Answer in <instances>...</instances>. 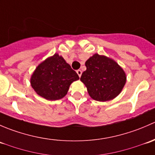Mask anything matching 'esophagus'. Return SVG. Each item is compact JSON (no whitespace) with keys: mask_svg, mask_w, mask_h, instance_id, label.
Wrapping results in <instances>:
<instances>
[{"mask_svg":"<svg viewBox=\"0 0 155 155\" xmlns=\"http://www.w3.org/2000/svg\"><path fill=\"white\" fill-rule=\"evenodd\" d=\"M76 73H77V74H78V76H79V77H81V76H82V70H78L77 71H76Z\"/></svg>","mask_w":155,"mask_h":155,"instance_id":"esophagus-1","label":"esophagus"}]
</instances>
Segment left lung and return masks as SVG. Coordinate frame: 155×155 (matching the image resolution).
<instances>
[{
	"label": "left lung",
	"instance_id": "1",
	"mask_svg": "<svg viewBox=\"0 0 155 155\" xmlns=\"http://www.w3.org/2000/svg\"><path fill=\"white\" fill-rule=\"evenodd\" d=\"M86 70L80 80L85 84L92 99L110 101L116 97L126 83V74L114 60L94 54L85 62Z\"/></svg>",
	"mask_w": 155,
	"mask_h": 155
}]
</instances>
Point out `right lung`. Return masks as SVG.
<instances>
[{
  "mask_svg": "<svg viewBox=\"0 0 155 155\" xmlns=\"http://www.w3.org/2000/svg\"><path fill=\"white\" fill-rule=\"evenodd\" d=\"M79 79L63 57L54 54L37 66L31 78L37 94L48 101H57L68 93L71 83Z\"/></svg>",
  "mask_w": 155,
  "mask_h": 155,
  "instance_id": "add662e5",
  "label": "right lung"
}]
</instances>
